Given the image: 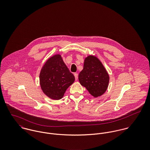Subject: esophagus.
<instances>
[{"label": "esophagus", "mask_w": 150, "mask_h": 150, "mask_svg": "<svg viewBox=\"0 0 150 150\" xmlns=\"http://www.w3.org/2000/svg\"><path fill=\"white\" fill-rule=\"evenodd\" d=\"M74 77H75V79H76V80H77L78 79V74H77V73H74Z\"/></svg>", "instance_id": "1"}]
</instances>
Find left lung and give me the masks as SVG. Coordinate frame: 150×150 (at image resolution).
<instances>
[{"mask_svg":"<svg viewBox=\"0 0 150 150\" xmlns=\"http://www.w3.org/2000/svg\"><path fill=\"white\" fill-rule=\"evenodd\" d=\"M79 80L92 96L98 98L106 91L110 77L99 59L89 55L84 59L83 69L79 73Z\"/></svg>","mask_w":150,"mask_h":150,"instance_id":"obj_1","label":"left lung"}]
</instances>
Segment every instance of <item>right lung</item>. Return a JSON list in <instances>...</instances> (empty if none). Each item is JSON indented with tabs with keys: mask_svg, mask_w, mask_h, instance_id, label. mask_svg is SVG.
Wrapping results in <instances>:
<instances>
[{
	"mask_svg": "<svg viewBox=\"0 0 150 150\" xmlns=\"http://www.w3.org/2000/svg\"><path fill=\"white\" fill-rule=\"evenodd\" d=\"M40 85L43 93L53 100H59L66 89L75 80L74 75L59 54L50 57L45 62L39 75Z\"/></svg>",
	"mask_w": 150,
	"mask_h": 150,
	"instance_id": "right-lung-1",
	"label": "right lung"
}]
</instances>
